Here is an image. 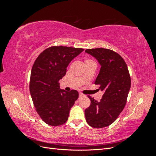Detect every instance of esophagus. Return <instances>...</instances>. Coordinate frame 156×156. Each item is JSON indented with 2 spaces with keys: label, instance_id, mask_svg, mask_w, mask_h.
<instances>
[{
  "label": "esophagus",
  "instance_id": "34e87169",
  "mask_svg": "<svg viewBox=\"0 0 156 156\" xmlns=\"http://www.w3.org/2000/svg\"><path fill=\"white\" fill-rule=\"evenodd\" d=\"M83 96H84V94L83 93H81V92H79V97L81 98V97H83Z\"/></svg>",
  "mask_w": 156,
  "mask_h": 156
}]
</instances>
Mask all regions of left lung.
Returning <instances> with one entry per match:
<instances>
[{"mask_svg":"<svg viewBox=\"0 0 156 156\" xmlns=\"http://www.w3.org/2000/svg\"><path fill=\"white\" fill-rule=\"evenodd\" d=\"M85 52L95 57L101 68L95 84L104 92L100 101L90 96L91 103L84 111L88 125L94 128L108 126L123 111L131 87V78L127 64L116 52L104 48L88 49Z\"/></svg>","mask_w":156,"mask_h":156,"instance_id":"1","label":"left lung"}]
</instances>
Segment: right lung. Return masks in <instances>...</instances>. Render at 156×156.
Returning a JSON list of instances; mask_svg holds the SVG:
<instances>
[{
  "instance_id": "right-lung-1",
  "label": "right lung",
  "mask_w": 156,
  "mask_h": 156,
  "mask_svg": "<svg viewBox=\"0 0 156 156\" xmlns=\"http://www.w3.org/2000/svg\"><path fill=\"white\" fill-rule=\"evenodd\" d=\"M83 51L62 45L50 47L41 52L33 64L30 95L37 114L48 125L66 123L71 108L78 99L79 93L75 90H61L59 81L66 73L69 62Z\"/></svg>"
}]
</instances>
